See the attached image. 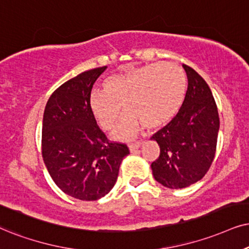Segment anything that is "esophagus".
<instances>
[{"label":"esophagus","instance_id":"34e87169","mask_svg":"<svg viewBox=\"0 0 249 249\" xmlns=\"http://www.w3.org/2000/svg\"><path fill=\"white\" fill-rule=\"evenodd\" d=\"M141 142H137V143H131V144H128V149H130V152L131 153H134V152H137V149H139V148L141 147Z\"/></svg>","mask_w":249,"mask_h":249}]
</instances>
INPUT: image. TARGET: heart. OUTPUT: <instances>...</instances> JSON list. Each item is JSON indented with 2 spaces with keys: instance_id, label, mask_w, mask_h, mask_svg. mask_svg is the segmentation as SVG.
<instances>
[{
  "instance_id": "obj_1",
  "label": "heart",
  "mask_w": 249,
  "mask_h": 249,
  "mask_svg": "<svg viewBox=\"0 0 249 249\" xmlns=\"http://www.w3.org/2000/svg\"><path fill=\"white\" fill-rule=\"evenodd\" d=\"M105 90L95 89L88 97L90 114L105 130H114V137L130 140L142 130L168 124L180 110L186 94V75L175 63H152L112 74L105 80Z\"/></svg>"
}]
</instances>
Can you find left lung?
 I'll list each match as a JSON object with an SVG mask.
<instances>
[{"label": "left lung", "mask_w": 249, "mask_h": 249, "mask_svg": "<svg viewBox=\"0 0 249 249\" xmlns=\"http://www.w3.org/2000/svg\"><path fill=\"white\" fill-rule=\"evenodd\" d=\"M188 86L176 117L150 139L160 146L152 163L153 176L163 186L178 190L201 180L213 161L219 117L208 84L193 69L182 64Z\"/></svg>", "instance_id": "8db88e82"}]
</instances>
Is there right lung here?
Wrapping results in <instances>:
<instances>
[{"label": "right lung", "instance_id": "obj_1", "mask_svg": "<svg viewBox=\"0 0 249 249\" xmlns=\"http://www.w3.org/2000/svg\"><path fill=\"white\" fill-rule=\"evenodd\" d=\"M107 67L61 85L49 97L42 121V157L55 184L74 199L95 201L115 186L126 144L110 142L90 114L88 97Z\"/></svg>", "mask_w": 249, "mask_h": 249}]
</instances>
